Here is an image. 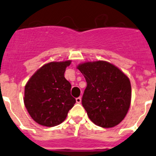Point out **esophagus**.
<instances>
[{
	"label": "esophagus",
	"mask_w": 156,
	"mask_h": 156,
	"mask_svg": "<svg viewBox=\"0 0 156 156\" xmlns=\"http://www.w3.org/2000/svg\"><path fill=\"white\" fill-rule=\"evenodd\" d=\"M76 102L78 103V104H80V103L81 102V97L76 98Z\"/></svg>",
	"instance_id": "obj_1"
}]
</instances>
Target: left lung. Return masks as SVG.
Here are the masks:
<instances>
[{
	"mask_svg": "<svg viewBox=\"0 0 156 156\" xmlns=\"http://www.w3.org/2000/svg\"><path fill=\"white\" fill-rule=\"evenodd\" d=\"M87 81L82 105L97 126L111 128L124 119L131 104L129 78L106 61L85 62L77 66Z\"/></svg>",
	"mask_w": 156,
	"mask_h": 156,
	"instance_id": "1",
	"label": "left lung"
}]
</instances>
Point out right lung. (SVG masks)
Here are the masks:
<instances>
[{"label": "right lung", "instance_id": "add662e5", "mask_svg": "<svg viewBox=\"0 0 156 156\" xmlns=\"http://www.w3.org/2000/svg\"><path fill=\"white\" fill-rule=\"evenodd\" d=\"M71 62L45 64L26 84L24 105L33 120L42 126L52 127L62 123L76 102L71 95L72 85L64 75Z\"/></svg>", "mask_w": 156, "mask_h": 156}]
</instances>
